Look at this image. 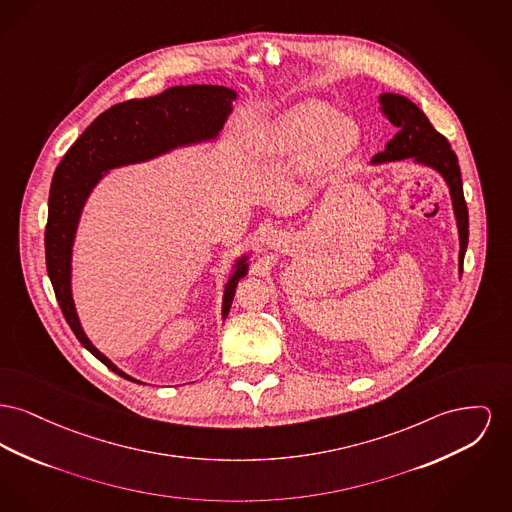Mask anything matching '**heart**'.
<instances>
[{"label": "heart", "instance_id": "obj_1", "mask_svg": "<svg viewBox=\"0 0 512 512\" xmlns=\"http://www.w3.org/2000/svg\"><path fill=\"white\" fill-rule=\"evenodd\" d=\"M334 113L323 100H305L286 110L272 123L269 141L276 151L301 152L311 147L319 166H332L348 158L360 145V127L346 114Z\"/></svg>", "mask_w": 512, "mask_h": 512}]
</instances>
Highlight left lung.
Here are the masks:
<instances>
[{
  "mask_svg": "<svg viewBox=\"0 0 512 512\" xmlns=\"http://www.w3.org/2000/svg\"><path fill=\"white\" fill-rule=\"evenodd\" d=\"M379 104L387 120L391 121L394 127H398V133L387 143L385 151L377 152L371 162L381 164V162L412 158L418 164H425L437 170L445 178L451 189L452 209L458 224V236H460L458 265L462 272L464 253L468 247V207L464 201L458 158L452 151L447 137H443L431 125V121L427 120V116L412 100L400 94L385 92L379 96Z\"/></svg>",
  "mask_w": 512,
  "mask_h": 512,
  "instance_id": "obj_1",
  "label": "left lung"
}]
</instances>
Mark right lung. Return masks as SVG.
I'll return each mask as SVG.
<instances>
[{
  "instance_id": "1",
  "label": "right lung",
  "mask_w": 512,
  "mask_h": 512,
  "mask_svg": "<svg viewBox=\"0 0 512 512\" xmlns=\"http://www.w3.org/2000/svg\"><path fill=\"white\" fill-rule=\"evenodd\" d=\"M236 96V91L218 85H189L116 104L92 121L73 147L65 152L54 172L44 245L46 269L61 313L77 340L96 360L133 383L139 381L125 375L92 346L75 311L71 296V247L79 216L94 185L102 180V172L151 160L176 147L214 139L224 121L228 120ZM245 274L247 257H241L224 288V319L232 307L236 286Z\"/></svg>"
}]
</instances>
